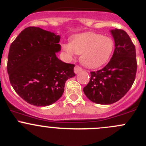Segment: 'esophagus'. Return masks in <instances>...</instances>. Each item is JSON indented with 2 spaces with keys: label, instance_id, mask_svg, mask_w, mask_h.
<instances>
[{
  "label": "esophagus",
  "instance_id": "obj_1",
  "mask_svg": "<svg viewBox=\"0 0 146 146\" xmlns=\"http://www.w3.org/2000/svg\"><path fill=\"white\" fill-rule=\"evenodd\" d=\"M82 68L80 67V66H76V67L74 68L75 73H78L79 72L82 71Z\"/></svg>",
  "mask_w": 146,
  "mask_h": 146
}]
</instances>
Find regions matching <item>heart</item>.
I'll list each match as a JSON object with an SVG mask.
<instances>
[{
	"label": "heart",
	"instance_id": "b5f03b06",
	"mask_svg": "<svg viewBox=\"0 0 146 146\" xmlns=\"http://www.w3.org/2000/svg\"><path fill=\"white\" fill-rule=\"evenodd\" d=\"M114 46L111 38L93 32L75 35L71 42L62 44L63 50L69 58H74L77 54H81V63L90 68L105 64L111 56Z\"/></svg>",
	"mask_w": 146,
	"mask_h": 146
}]
</instances>
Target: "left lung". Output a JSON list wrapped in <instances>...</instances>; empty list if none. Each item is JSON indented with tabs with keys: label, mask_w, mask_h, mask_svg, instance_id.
Instances as JSON below:
<instances>
[{
	"label": "left lung",
	"mask_w": 146,
	"mask_h": 146,
	"mask_svg": "<svg viewBox=\"0 0 146 146\" xmlns=\"http://www.w3.org/2000/svg\"><path fill=\"white\" fill-rule=\"evenodd\" d=\"M115 48L112 57L103 68L90 72V82L83 88L87 98L100 104H110L121 99L131 88L136 78V48L123 29L110 31Z\"/></svg>",
	"instance_id": "1"
}]
</instances>
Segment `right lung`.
<instances>
[{
	"mask_svg": "<svg viewBox=\"0 0 146 146\" xmlns=\"http://www.w3.org/2000/svg\"><path fill=\"white\" fill-rule=\"evenodd\" d=\"M60 36L39 27L20 32L10 46L7 70L11 85L25 101L37 107L56 102L65 82L76 76L74 64L58 59Z\"/></svg>",
	"mask_w": 146,
	"mask_h": 146,
	"instance_id": "right-lung-1",
	"label": "right lung"
}]
</instances>
